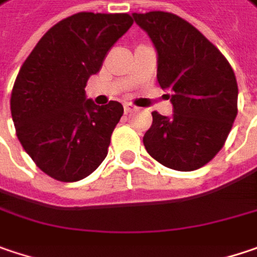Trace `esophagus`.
I'll use <instances>...</instances> for the list:
<instances>
[{
  "instance_id": "obj_1",
  "label": "esophagus",
  "mask_w": 257,
  "mask_h": 257,
  "mask_svg": "<svg viewBox=\"0 0 257 257\" xmlns=\"http://www.w3.org/2000/svg\"><path fill=\"white\" fill-rule=\"evenodd\" d=\"M135 109H136L135 105H132V103H124V112H125V114H130V112H133Z\"/></svg>"
}]
</instances>
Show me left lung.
<instances>
[{
	"mask_svg": "<svg viewBox=\"0 0 257 257\" xmlns=\"http://www.w3.org/2000/svg\"><path fill=\"white\" fill-rule=\"evenodd\" d=\"M158 55V82L173 115L152 112L143 136L148 154L167 168L194 171L224 146L237 115L238 87L225 57L184 19L164 11L133 13Z\"/></svg>",
	"mask_w": 257,
	"mask_h": 257,
	"instance_id": "8db88e82",
	"label": "left lung"
}]
</instances>
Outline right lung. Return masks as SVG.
Returning a JSON list of instances; mask_svg holds the SVG:
<instances>
[{
    "mask_svg": "<svg viewBox=\"0 0 257 257\" xmlns=\"http://www.w3.org/2000/svg\"><path fill=\"white\" fill-rule=\"evenodd\" d=\"M125 13H77L49 29L23 63L11 92V117L23 149L49 177L73 183L105 159L124 112L86 98V83L132 28Z\"/></svg>",
    "mask_w": 257,
    "mask_h": 257,
    "instance_id": "right-lung-1",
    "label": "right lung"
}]
</instances>
